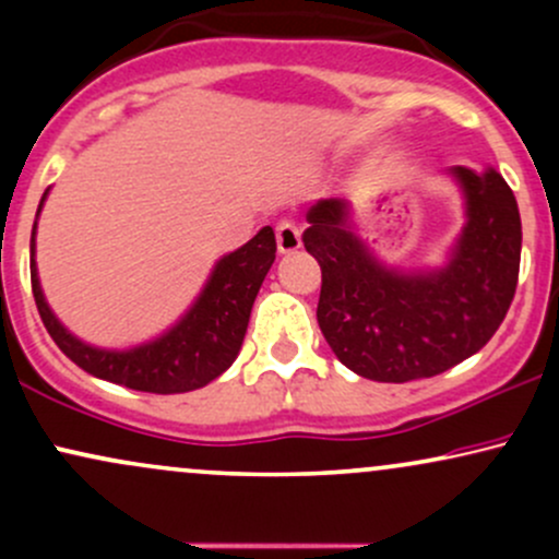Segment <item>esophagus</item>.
I'll use <instances>...</instances> for the list:
<instances>
[{
    "label": "esophagus",
    "instance_id": "1",
    "mask_svg": "<svg viewBox=\"0 0 559 559\" xmlns=\"http://www.w3.org/2000/svg\"><path fill=\"white\" fill-rule=\"evenodd\" d=\"M275 243H278L281 254H292L301 247V230L297 221H281L275 226Z\"/></svg>",
    "mask_w": 559,
    "mask_h": 559
}]
</instances>
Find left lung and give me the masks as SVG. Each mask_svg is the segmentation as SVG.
Masks as SVG:
<instances>
[{
	"label": "left lung",
	"instance_id": "1",
	"mask_svg": "<svg viewBox=\"0 0 559 559\" xmlns=\"http://www.w3.org/2000/svg\"><path fill=\"white\" fill-rule=\"evenodd\" d=\"M467 223L444 267L402 273L378 262L349 226L346 199L307 213L305 249L323 271L318 325L333 355L381 383L431 378L497 333L521 271V213L497 170L452 168Z\"/></svg>",
	"mask_w": 559,
	"mask_h": 559
}]
</instances>
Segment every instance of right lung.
Instances as JSON below:
<instances>
[{"instance_id": "obj_1", "label": "right lung", "mask_w": 559, "mask_h": 559, "mask_svg": "<svg viewBox=\"0 0 559 559\" xmlns=\"http://www.w3.org/2000/svg\"><path fill=\"white\" fill-rule=\"evenodd\" d=\"M47 191H44L41 204ZM41 204H38V213H41ZM34 252L36 223L31 230V286H34L38 316L47 325L49 336L70 360L86 373L102 381L120 383L126 389L150 391V394H183V391L207 386L217 376L226 373L239 355L254 297L275 260V234L271 226H265L241 249L226 254L215 265L207 286L202 288L191 310L168 333L126 352L83 344L55 318L38 284Z\"/></svg>"}]
</instances>
